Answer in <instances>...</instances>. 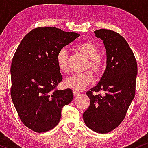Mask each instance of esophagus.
Here are the masks:
<instances>
[{"mask_svg":"<svg viewBox=\"0 0 148 148\" xmlns=\"http://www.w3.org/2000/svg\"><path fill=\"white\" fill-rule=\"evenodd\" d=\"M79 94V92H77V91H73V95L75 96H78Z\"/></svg>","mask_w":148,"mask_h":148,"instance_id":"obj_1","label":"esophagus"}]
</instances>
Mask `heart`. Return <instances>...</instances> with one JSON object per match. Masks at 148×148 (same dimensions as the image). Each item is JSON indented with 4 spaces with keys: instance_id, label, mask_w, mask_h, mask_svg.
I'll use <instances>...</instances> for the list:
<instances>
[{
    "instance_id": "heart-1",
    "label": "heart",
    "mask_w": 148,
    "mask_h": 148,
    "mask_svg": "<svg viewBox=\"0 0 148 148\" xmlns=\"http://www.w3.org/2000/svg\"><path fill=\"white\" fill-rule=\"evenodd\" d=\"M75 49L89 59L86 69H90L96 75H99L102 73L104 69V64L99 56V48L95 44L89 41H84L77 44ZM68 56L69 53L66 48L61 49L56 56V66L61 73H66L68 71ZM92 79V73L86 71L67 77L64 81V85L75 91H81L87 87Z\"/></svg>"
}]
</instances>
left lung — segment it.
I'll return each instance as SVG.
<instances>
[{
  "label": "left lung",
  "instance_id": "obj_1",
  "mask_svg": "<svg viewBox=\"0 0 148 148\" xmlns=\"http://www.w3.org/2000/svg\"><path fill=\"white\" fill-rule=\"evenodd\" d=\"M103 41L107 66L100 82L87 92L90 105L83 113L90 129L106 134L123 121L134 99L138 72L137 62L126 40L115 31H94Z\"/></svg>",
  "mask_w": 148,
  "mask_h": 148
}]
</instances>
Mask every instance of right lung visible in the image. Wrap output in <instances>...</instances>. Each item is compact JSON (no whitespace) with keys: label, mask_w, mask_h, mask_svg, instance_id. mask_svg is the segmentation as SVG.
<instances>
[{"label":"right lung","mask_w":148,"mask_h":148,"mask_svg":"<svg viewBox=\"0 0 148 148\" xmlns=\"http://www.w3.org/2000/svg\"><path fill=\"white\" fill-rule=\"evenodd\" d=\"M80 36L56 27H38L25 36L12 61V100L21 122L37 133L59 122L61 110L73 99L71 89L58 90L62 76L58 52Z\"/></svg>","instance_id":"1"}]
</instances>
